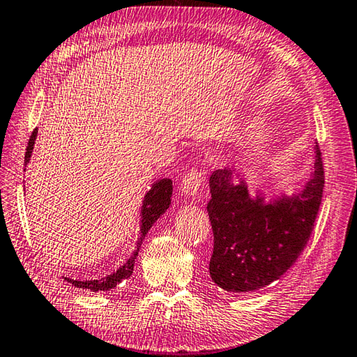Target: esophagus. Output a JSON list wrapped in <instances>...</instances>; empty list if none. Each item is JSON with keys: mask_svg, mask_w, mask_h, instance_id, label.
Returning <instances> with one entry per match:
<instances>
[{"mask_svg": "<svg viewBox=\"0 0 357 357\" xmlns=\"http://www.w3.org/2000/svg\"><path fill=\"white\" fill-rule=\"evenodd\" d=\"M204 181H206V173L198 170V169L190 170L183 178V181H181V193H183L184 196L198 195L199 188L204 184Z\"/></svg>", "mask_w": 357, "mask_h": 357, "instance_id": "esophagus-1", "label": "esophagus"}]
</instances>
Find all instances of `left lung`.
Listing matches in <instances>:
<instances>
[{
    "instance_id": "obj_1",
    "label": "left lung",
    "mask_w": 357,
    "mask_h": 357,
    "mask_svg": "<svg viewBox=\"0 0 357 357\" xmlns=\"http://www.w3.org/2000/svg\"><path fill=\"white\" fill-rule=\"evenodd\" d=\"M314 153L313 173L302 192L270 202L261 193L252 198L241 173L224 169L211 174L207 211L215 244L208 270L222 290H259L298 259L313 231L325 184L317 142Z\"/></svg>"
}]
</instances>
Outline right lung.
Returning a JSON list of instances; mask_svg holds the SVG:
<instances>
[{"mask_svg":"<svg viewBox=\"0 0 357 357\" xmlns=\"http://www.w3.org/2000/svg\"><path fill=\"white\" fill-rule=\"evenodd\" d=\"M36 133H38V128H35L32 135H30V139H29L27 149H26L24 165H27V162L30 161V156H32ZM172 192H173L172 179L165 178V179L156 181V183L151 185L150 190L146 193V196H144L142 207H141V233H139L138 244H136V252L132 255V257H128L124 265H121V267L116 271H113L112 275H107L101 279L75 280L70 278H64L67 282H70L77 288H87V290H92V291H109V290H112V288H115L121 282V280L130 278V275L133 273V267H135V259H136V256H138L142 241H144V238H146L149 230L151 229V225L158 221V218L164 215L165 210L169 208L170 201H172L170 199Z\"/></svg>","mask_w":357,"mask_h":357,"instance_id":"obj_1","label":"right lung"}]
</instances>
